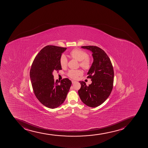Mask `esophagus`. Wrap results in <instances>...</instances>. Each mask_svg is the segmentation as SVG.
<instances>
[{"label": "esophagus", "instance_id": "34e87169", "mask_svg": "<svg viewBox=\"0 0 148 148\" xmlns=\"http://www.w3.org/2000/svg\"><path fill=\"white\" fill-rule=\"evenodd\" d=\"M76 81H75V80H72V82L73 84H74L76 82Z\"/></svg>", "mask_w": 148, "mask_h": 148}]
</instances>
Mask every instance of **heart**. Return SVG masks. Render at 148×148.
<instances>
[{
    "mask_svg": "<svg viewBox=\"0 0 148 148\" xmlns=\"http://www.w3.org/2000/svg\"><path fill=\"white\" fill-rule=\"evenodd\" d=\"M71 58L79 61L80 67L85 70H88L90 66V60L88 58V55L85 51L79 49H73L69 53L68 56ZM67 59L65 56H62L60 60V64L62 68H65L67 65ZM82 72L79 70H70L67 75L73 79H76L78 76L82 75Z\"/></svg>",
    "mask_w": 148,
    "mask_h": 148,
    "instance_id": "heart-1",
    "label": "heart"
}]
</instances>
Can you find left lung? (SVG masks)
<instances>
[{
	"label": "left lung",
	"instance_id": "obj_1",
	"mask_svg": "<svg viewBox=\"0 0 148 148\" xmlns=\"http://www.w3.org/2000/svg\"><path fill=\"white\" fill-rule=\"evenodd\" d=\"M81 48L92 52L93 61L87 75L92 84L86 85L79 81L81 88L78 92L83 103L90 107H97L110 95L113 88L114 71L110 59L102 49L95 46H85Z\"/></svg>",
	"mask_w": 148,
	"mask_h": 148
}]
</instances>
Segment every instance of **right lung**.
<instances>
[{
    "instance_id": "right-lung-1",
    "label": "right lung",
    "mask_w": 148,
    "mask_h": 148,
    "mask_svg": "<svg viewBox=\"0 0 148 148\" xmlns=\"http://www.w3.org/2000/svg\"><path fill=\"white\" fill-rule=\"evenodd\" d=\"M66 48L48 45L41 50L32 65L30 76L34 95L42 104L50 109L59 107L65 100L72 82L53 79V73L62 69L61 55Z\"/></svg>"
}]
</instances>
